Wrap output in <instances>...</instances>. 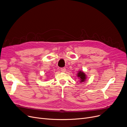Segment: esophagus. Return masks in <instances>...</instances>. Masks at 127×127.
Wrapping results in <instances>:
<instances>
[{
	"label": "esophagus",
	"instance_id": "esophagus-1",
	"mask_svg": "<svg viewBox=\"0 0 127 127\" xmlns=\"http://www.w3.org/2000/svg\"><path fill=\"white\" fill-rule=\"evenodd\" d=\"M61 70L62 72H65L66 71V68L65 67H62L61 68Z\"/></svg>",
	"mask_w": 127,
	"mask_h": 127
}]
</instances>
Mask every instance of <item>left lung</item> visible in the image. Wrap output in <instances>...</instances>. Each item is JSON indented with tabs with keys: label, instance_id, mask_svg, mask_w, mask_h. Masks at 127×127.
<instances>
[{
	"label": "left lung",
	"instance_id": "1",
	"mask_svg": "<svg viewBox=\"0 0 127 127\" xmlns=\"http://www.w3.org/2000/svg\"><path fill=\"white\" fill-rule=\"evenodd\" d=\"M77 76H78V77H79V78L80 79V82H84L87 79L86 75L85 74V73H84L83 71H78V74H77Z\"/></svg>",
	"mask_w": 127,
	"mask_h": 127
}]
</instances>
